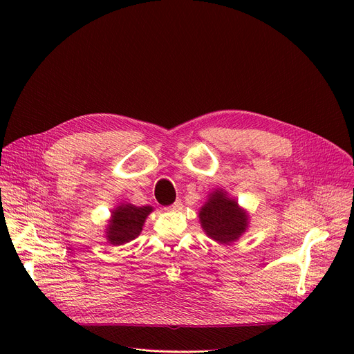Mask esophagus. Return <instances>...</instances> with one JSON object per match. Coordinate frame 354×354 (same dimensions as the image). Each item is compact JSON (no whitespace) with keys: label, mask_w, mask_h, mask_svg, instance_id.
Masks as SVG:
<instances>
[{"label":"esophagus","mask_w":354,"mask_h":354,"mask_svg":"<svg viewBox=\"0 0 354 354\" xmlns=\"http://www.w3.org/2000/svg\"><path fill=\"white\" fill-rule=\"evenodd\" d=\"M165 209L169 211V212H178V211L182 209V202H180V201H176L175 203H172V205H169V207H166Z\"/></svg>","instance_id":"esophagus-1"}]
</instances>
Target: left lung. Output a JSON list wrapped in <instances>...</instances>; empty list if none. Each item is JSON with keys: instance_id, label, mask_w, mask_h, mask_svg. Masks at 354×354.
<instances>
[{"instance_id": "left-lung-1", "label": "left lung", "mask_w": 354, "mask_h": 354, "mask_svg": "<svg viewBox=\"0 0 354 354\" xmlns=\"http://www.w3.org/2000/svg\"><path fill=\"white\" fill-rule=\"evenodd\" d=\"M198 216L203 231L219 244L234 243L248 228L247 212L222 189L209 194Z\"/></svg>"}]
</instances>
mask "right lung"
<instances>
[{
    "mask_svg": "<svg viewBox=\"0 0 354 354\" xmlns=\"http://www.w3.org/2000/svg\"><path fill=\"white\" fill-rule=\"evenodd\" d=\"M152 211V207H135L132 203H122L113 209L106 228L109 244L123 245L135 239L142 232L145 221Z\"/></svg>",
    "mask_w": 354,
    "mask_h": 354,
    "instance_id": "obj_1",
    "label": "right lung"
}]
</instances>
